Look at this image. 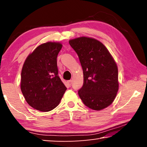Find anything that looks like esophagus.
Here are the masks:
<instances>
[{
  "label": "esophagus",
  "mask_w": 147,
  "mask_h": 147,
  "mask_svg": "<svg viewBox=\"0 0 147 147\" xmlns=\"http://www.w3.org/2000/svg\"><path fill=\"white\" fill-rule=\"evenodd\" d=\"M67 83H68V84L69 85V86H72V83H73V82H72V80H69V81L67 82Z\"/></svg>",
  "instance_id": "obj_1"
}]
</instances>
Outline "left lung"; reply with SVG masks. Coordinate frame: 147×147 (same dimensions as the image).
Masks as SVG:
<instances>
[{
    "mask_svg": "<svg viewBox=\"0 0 147 147\" xmlns=\"http://www.w3.org/2000/svg\"><path fill=\"white\" fill-rule=\"evenodd\" d=\"M80 61L84 84L78 94L85 105L94 110L107 108L119 89L117 65L108 50L95 39L80 37L69 41Z\"/></svg>",
    "mask_w": 147,
    "mask_h": 147,
    "instance_id": "8db88e82",
    "label": "left lung"
}]
</instances>
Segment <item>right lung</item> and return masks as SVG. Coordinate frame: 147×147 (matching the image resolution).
Returning a JSON list of instances; mask_svg holds the SVG:
<instances>
[{"label": "right lung", "instance_id": "obj_1", "mask_svg": "<svg viewBox=\"0 0 147 147\" xmlns=\"http://www.w3.org/2000/svg\"><path fill=\"white\" fill-rule=\"evenodd\" d=\"M62 45L41 44L30 54L21 71V89L30 106L49 111L60 102L67 88L58 76L57 56Z\"/></svg>", "mask_w": 147, "mask_h": 147}]
</instances>
